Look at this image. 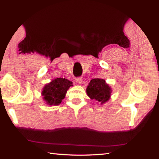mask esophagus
I'll return each mask as SVG.
<instances>
[{"instance_id":"34e87169","label":"esophagus","mask_w":159,"mask_h":159,"mask_svg":"<svg viewBox=\"0 0 159 159\" xmlns=\"http://www.w3.org/2000/svg\"><path fill=\"white\" fill-rule=\"evenodd\" d=\"M82 80H83L82 77H77V78H76V81L78 83H79V84H81Z\"/></svg>"}]
</instances>
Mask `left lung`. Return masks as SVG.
I'll list each match as a JSON object with an SVG mask.
<instances>
[{"label": "left lung", "instance_id": "1", "mask_svg": "<svg viewBox=\"0 0 159 159\" xmlns=\"http://www.w3.org/2000/svg\"><path fill=\"white\" fill-rule=\"evenodd\" d=\"M86 93L90 99L103 104L109 100L111 97V89L105 80L101 79H93L90 80L86 88Z\"/></svg>", "mask_w": 159, "mask_h": 159}]
</instances>
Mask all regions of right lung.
I'll return each instance as SVG.
<instances>
[{
  "instance_id": "add662e5",
  "label": "right lung",
  "mask_w": 159,
  "mask_h": 159,
  "mask_svg": "<svg viewBox=\"0 0 159 159\" xmlns=\"http://www.w3.org/2000/svg\"><path fill=\"white\" fill-rule=\"evenodd\" d=\"M72 82L63 78H57L44 86L42 96L48 105L55 106L61 104L65 98L67 90L72 86Z\"/></svg>"
}]
</instances>
